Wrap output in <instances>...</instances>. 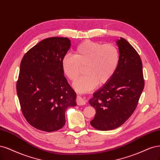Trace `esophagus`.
<instances>
[{
  "instance_id": "obj_1",
  "label": "esophagus",
  "mask_w": 160,
  "mask_h": 160,
  "mask_svg": "<svg viewBox=\"0 0 160 160\" xmlns=\"http://www.w3.org/2000/svg\"><path fill=\"white\" fill-rule=\"evenodd\" d=\"M76 101H77V104H78L79 106L85 105V104H86V101H85V99L81 97H79V96H78V97H77Z\"/></svg>"
}]
</instances>
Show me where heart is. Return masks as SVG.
Listing matches in <instances>:
<instances>
[{"label": "heart", "instance_id": "1", "mask_svg": "<svg viewBox=\"0 0 160 160\" xmlns=\"http://www.w3.org/2000/svg\"><path fill=\"white\" fill-rule=\"evenodd\" d=\"M119 52L112 43L87 40L76 48L75 55L67 54L62 61L64 73L71 80L80 75L85 67V75L75 80L73 87L79 92H87L98 84L105 83L111 79L118 67Z\"/></svg>", "mask_w": 160, "mask_h": 160}]
</instances>
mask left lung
Listing matches in <instances>:
<instances>
[{
  "label": "left lung",
  "mask_w": 160,
  "mask_h": 160,
  "mask_svg": "<svg viewBox=\"0 0 160 160\" xmlns=\"http://www.w3.org/2000/svg\"><path fill=\"white\" fill-rule=\"evenodd\" d=\"M116 42L119 50L117 70L89 101L96 110L90 123L95 129L102 131L117 128L130 117L144 87L139 54L124 38Z\"/></svg>",
  "instance_id": "left-lung-1"
}]
</instances>
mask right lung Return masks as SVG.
<instances>
[{
	"label": "right lung",
	"instance_id": "obj_1",
	"mask_svg": "<svg viewBox=\"0 0 160 160\" xmlns=\"http://www.w3.org/2000/svg\"><path fill=\"white\" fill-rule=\"evenodd\" d=\"M70 47L68 38H48L28 51L21 61L16 91L24 118L38 130L61 129L65 111L77 105V95L62 65Z\"/></svg>",
	"mask_w": 160,
	"mask_h": 160
}]
</instances>
